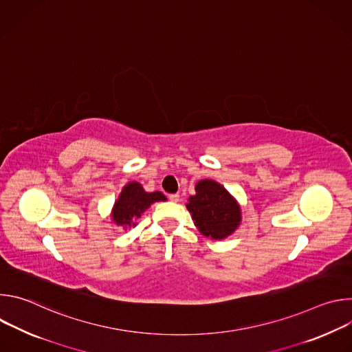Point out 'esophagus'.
Here are the masks:
<instances>
[{"mask_svg": "<svg viewBox=\"0 0 352 352\" xmlns=\"http://www.w3.org/2000/svg\"><path fill=\"white\" fill-rule=\"evenodd\" d=\"M168 199L171 200V202H178V200H179V193H171L168 196Z\"/></svg>", "mask_w": 352, "mask_h": 352, "instance_id": "1", "label": "esophagus"}]
</instances>
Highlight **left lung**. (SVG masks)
<instances>
[{
  "label": "left lung",
  "mask_w": 352,
  "mask_h": 352,
  "mask_svg": "<svg viewBox=\"0 0 352 352\" xmlns=\"http://www.w3.org/2000/svg\"><path fill=\"white\" fill-rule=\"evenodd\" d=\"M186 209L197 231L213 241L226 239L242 221L238 200L214 179L196 182L195 195L189 196Z\"/></svg>",
  "instance_id": "obj_1"
}]
</instances>
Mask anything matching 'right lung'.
Wrapping results in <instances>:
<instances>
[{
	"label": "right lung",
	"instance_id": "obj_1",
	"mask_svg": "<svg viewBox=\"0 0 352 352\" xmlns=\"http://www.w3.org/2000/svg\"><path fill=\"white\" fill-rule=\"evenodd\" d=\"M164 200H167V197L162 192H146L142 184L131 181L122 188L118 199L114 202L110 213L111 224L122 227L125 231L136 227V221L142 213L153 204L164 202Z\"/></svg>",
	"mask_w": 352,
	"mask_h": 352
}]
</instances>
